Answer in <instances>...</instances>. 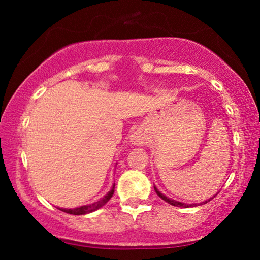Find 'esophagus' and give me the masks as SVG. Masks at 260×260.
Here are the masks:
<instances>
[{
	"instance_id": "1",
	"label": "esophagus",
	"mask_w": 260,
	"mask_h": 260,
	"mask_svg": "<svg viewBox=\"0 0 260 260\" xmlns=\"http://www.w3.org/2000/svg\"><path fill=\"white\" fill-rule=\"evenodd\" d=\"M130 142L135 145H143L145 143V135L141 130H136L134 134H131Z\"/></svg>"
}]
</instances>
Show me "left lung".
Returning a JSON list of instances; mask_svg holds the SVG:
<instances>
[{"label":"left lung","instance_id":"obj_1","mask_svg":"<svg viewBox=\"0 0 260 260\" xmlns=\"http://www.w3.org/2000/svg\"><path fill=\"white\" fill-rule=\"evenodd\" d=\"M154 189H155V191H156V194L158 195L159 198L162 199V200H165L166 202H168L169 205H173V206H176V207H197V206H199V205H204V204H207V202H209L212 200L213 198L215 197H213V198H209L208 200H206V201H204V202H200V204H190V205H188V204H183V202H180V201H176V200H173V199H170V198H167L166 195H163L161 191H159L157 188H156L155 186H154Z\"/></svg>","mask_w":260,"mask_h":260}]
</instances>
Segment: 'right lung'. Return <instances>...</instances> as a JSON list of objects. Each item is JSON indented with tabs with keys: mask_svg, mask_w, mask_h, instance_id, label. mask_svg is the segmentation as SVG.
<instances>
[{
	"mask_svg": "<svg viewBox=\"0 0 260 260\" xmlns=\"http://www.w3.org/2000/svg\"><path fill=\"white\" fill-rule=\"evenodd\" d=\"M113 193H115V184H113L112 188H111V189H110V191H109L108 194L104 195V197H103L101 200L93 202V204L80 206V207H77V208H73V209L72 208H70V209H67V208H59V207H58V209H60V211H62V212L69 213V214H73V215L88 214V213H92V212L97 211V209H99L101 207H103V206H104L106 202H108L110 199L112 198Z\"/></svg>",
	"mask_w": 260,
	"mask_h": 260,
	"instance_id": "add662e5",
	"label": "right lung"
}]
</instances>
